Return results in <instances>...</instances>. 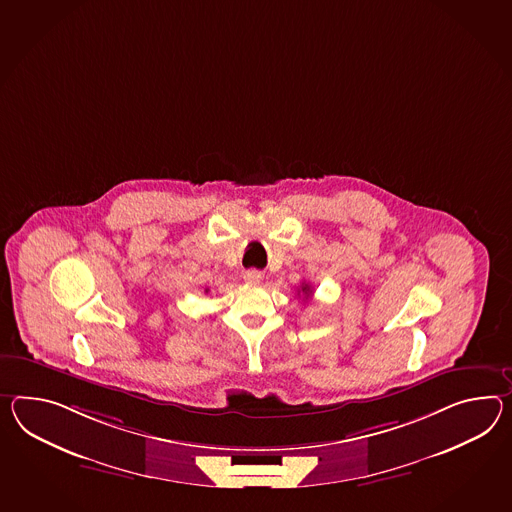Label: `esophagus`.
I'll list each match as a JSON object with an SVG mask.
<instances>
[{"mask_svg": "<svg viewBox=\"0 0 512 512\" xmlns=\"http://www.w3.org/2000/svg\"><path fill=\"white\" fill-rule=\"evenodd\" d=\"M244 279L248 283H259L262 279V274L259 270H248V272H244Z\"/></svg>", "mask_w": 512, "mask_h": 512, "instance_id": "1", "label": "esophagus"}]
</instances>
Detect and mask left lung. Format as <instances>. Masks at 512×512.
<instances>
[{
	"mask_svg": "<svg viewBox=\"0 0 512 512\" xmlns=\"http://www.w3.org/2000/svg\"><path fill=\"white\" fill-rule=\"evenodd\" d=\"M301 292H303V294L309 298V296L312 294V288L309 287V285H301Z\"/></svg>",
	"mask_w": 512,
	"mask_h": 512,
	"instance_id": "left-lung-1",
	"label": "left lung"
}]
</instances>
